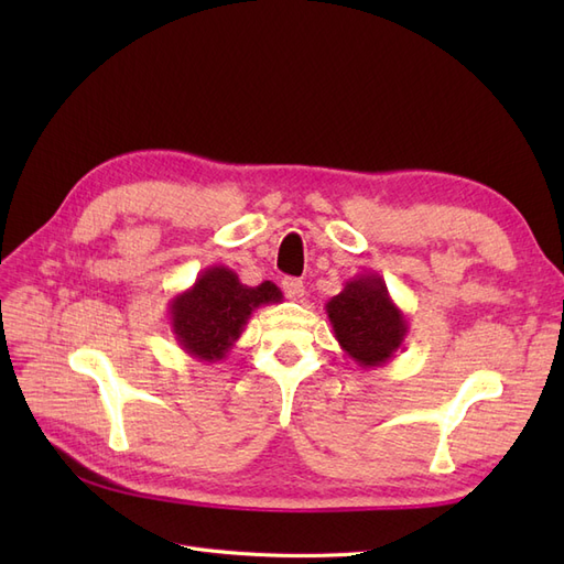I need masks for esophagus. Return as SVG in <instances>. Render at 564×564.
I'll return each instance as SVG.
<instances>
[{
  "instance_id": "obj_1",
  "label": "esophagus",
  "mask_w": 564,
  "mask_h": 564,
  "mask_svg": "<svg viewBox=\"0 0 564 564\" xmlns=\"http://www.w3.org/2000/svg\"><path fill=\"white\" fill-rule=\"evenodd\" d=\"M282 289H284V296L292 299V301H296V299H301L305 294L303 282L296 280V278H284L282 280Z\"/></svg>"
}]
</instances>
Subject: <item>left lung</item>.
<instances>
[{"label":"left lung","mask_w":564,"mask_h":564,"mask_svg":"<svg viewBox=\"0 0 564 564\" xmlns=\"http://www.w3.org/2000/svg\"><path fill=\"white\" fill-rule=\"evenodd\" d=\"M338 346L365 367H383L402 348L409 324L392 303L377 272H362L346 282L344 292L324 305Z\"/></svg>","instance_id":"1"}]
</instances>
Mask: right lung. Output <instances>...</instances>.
Instances as JSON below:
<instances>
[{
  "label": "right lung",
  "instance_id": "1",
  "mask_svg": "<svg viewBox=\"0 0 564 564\" xmlns=\"http://www.w3.org/2000/svg\"><path fill=\"white\" fill-rule=\"evenodd\" d=\"M278 284L247 286L226 265L202 270L195 284L169 301V324L178 346L199 362L224 360L242 336L251 313L261 305L280 303Z\"/></svg>",
  "mask_w": 564,
  "mask_h": 564
}]
</instances>
